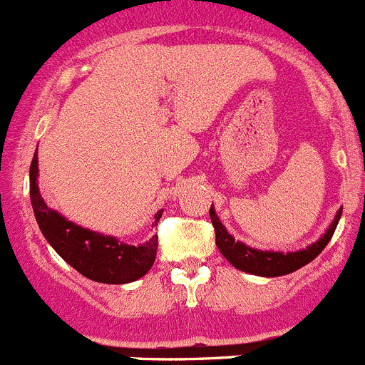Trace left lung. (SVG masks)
Here are the masks:
<instances>
[{
	"label": "left lung",
	"mask_w": 365,
	"mask_h": 365,
	"mask_svg": "<svg viewBox=\"0 0 365 365\" xmlns=\"http://www.w3.org/2000/svg\"><path fill=\"white\" fill-rule=\"evenodd\" d=\"M341 214H342V208H339V212L335 214L331 225L328 226L327 232H324L316 242L307 246L305 250L284 253V251L257 250V247L247 246V244L242 242V240H235L232 235H230L228 230L225 228L221 219L217 217L214 205L210 207V219L215 230V244H217L222 257H225L233 267L239 269V271L250 272V274H257V277H265V278L284 277V274L298 271L299 267H303V265H307L309 262H312L314 258L324 250V246L330 242L331 235H334L335 228H337L339 225Z\"/></svg>",
	"instance_id": "8db88e82"
}]
</instances>
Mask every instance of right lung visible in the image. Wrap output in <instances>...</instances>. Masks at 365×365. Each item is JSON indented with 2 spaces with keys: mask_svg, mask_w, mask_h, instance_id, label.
Returning <instances> with one entry per match:
<instances>
[{
  "mask_svg": "<svg viewBox=\"0 0 365 365\" xmlns=\"http://www.w3.org/2000/svg\"><path fill=\"white\" fill-rule=\"evenodd\" d=\"M38 158L35 150L30 165V200L35 219L53 250L80 274L100 284L121 285L143 278L157 257L158 237L151 235L143 244H126L114 235L93 232L73 221H67L60 212L53 210L42 200L38 190ZM155 214V222L162 217Z\"/></svg>",
  "mask_w": 365,
  "mask_h": 365,
  "instance_id": "obj_1",
  "label": "right lung"
}]
</instances>
